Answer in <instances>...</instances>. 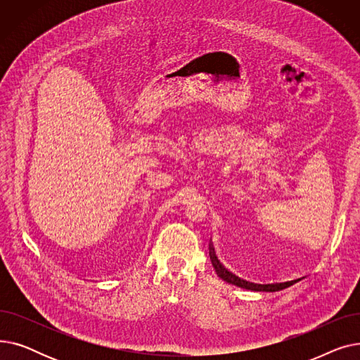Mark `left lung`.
<instances>
[{"instance_id": "8db88e82", "label": "left lung", "mask_w": 360, "mask_h": 360, "mask_svg": "<svg viewBox=\"0 0 360 360\" xmlns=\"http://www.w3.org/2000/svg\"><path fill=\"white\" fill-rule=\"evenodd\" d=\"M212 258H213V264H214V267H216L219 276H220L223 280L229 281V283H232V285H236V286L243 288V289L261 290V292H276V290L286 289V288L292 286L293 283H296V281L300 280V278H296V280H290V281H285V283H271V285H257V283H251V281H247V280H242V278L236 277L235 274L229 273L224 267H221L220 262L217 261V258H216L214 254L212 255Z\"/></svg>"}]
</instances>
